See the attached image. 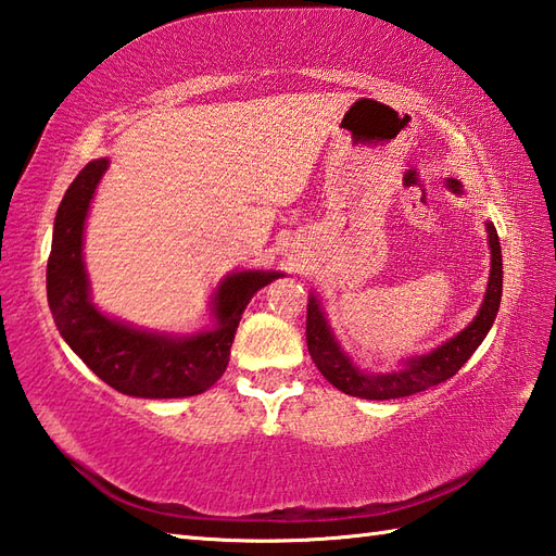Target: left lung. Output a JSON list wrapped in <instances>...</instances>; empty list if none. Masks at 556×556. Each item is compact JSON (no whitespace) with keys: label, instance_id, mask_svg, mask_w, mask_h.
Wrapping results in <instances>:
<instances>
[{"label":"left lung","instance_id":"left-lung-1","mask_svg":"<svg viewBox=\"0 0 556 556\" xmlns=\"http://www.w3.org/2000/svg\"><path fill=\"white\" fill-rule=\"evenodd\" d=\"M450 188L459 192V182L450 180ZM488 240H490V280L483 306H480L478 316L471 320V326L464 328L459 336L450 342L440 344L438 350L430 354L416 356V359L406 362L402 371L394 374H364L356 368L350 356L340 352L338 342L332 340L330 328L326 324V316L320 312L318 302L312 298L306 304V348H309L312 359L320 374L326 376L330 386H336L344 394L362 400H397L409 397V394L424 392L433 386H440L447 378H452L459 368L471 359V354L478 350V344L485 340L488 330L492 328L500 312L502 300V250L497 230L488 224Z\"/></svg>","mask_w":556,"mask_h":556}]
</instances>
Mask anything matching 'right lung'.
Here are the masks:
<instances>
[{
	"mask_svg": "<svg viewBox=\"0 0 556 556\" xmlns=\"http://www.w3.org/2000/svg\"><path fill=\"white\" fill-rule=\"evenodd\" d=\"M106 164V159H97L85 166L59 204L47 262L49 309L61 338L106 386L132 397H192L224 376L247 302L278 274L242 270L228 276L216 292L218 326L185 340L152 336L106 318L90 302L83 266L85 216Z\"/></svg>",
	"mask_w": 556,
	"mask_h": 556,
	"instance_id": "obj_1",
	"label": "right lung"
}]
</instances>
